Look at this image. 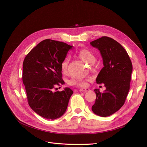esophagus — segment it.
<instances>
[{
    "mask_svg": "<svg viewBox=\"0 0 147 147\" xmlns=\"http://www.w3.org/2000/svg\"><path fill=\"white\" fill-rule=\"evenodd\" d=\"M80 91L81 92H88L89 91L90 89H88V88H81V89H80Z\"/></svg>",
    "mask_w": 147,
    "mask_h": 147,
    "instance_id": "esophagus-1",
    "label": "esophagus"
}]
</instances>
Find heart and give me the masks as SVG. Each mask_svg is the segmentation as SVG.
Masks as SVG:
<instances>
[{"mask_svg": "<svg viewBox=\"0 0 147 147\" xmlns=\"http://www.w3.org/2000/svg\"><path fill=\"white\" fill-rule=\"evenodd\" d=\"M75 56L80 60L90 64H93L96 61V58L95 55L93 52L87 49H83L79 50L75 53ZM69 60L68 58H66L63 60L61 64V71L64 74L67 73ZM67 83L69 86H74L78 87H84L86 86V83L84 80L77 78H72L68 81Z\"/></svg>", "mask_w": 147, "mask_h": 147, "instance_id": "1", "label": "heart"}]
</instances>
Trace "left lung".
I'll return each mask as SVG.
<instances>
[{
	"mask_svg": "<svg viewBox=\"0 0 147 147\" xmlns=\"http://www.w3.org/2000/svg\"><path fill=\"white\" fill-rule=\"evenodd\" d=\"M90 44L100 51L103 60L104 67L98 75L96 83H103L106 87L103 93L94 90L96 99L92 110L98 116L106 117L125 103L130 90L132 63L125 49L113 38L104 36Z\"/></svg>",
	"mask_w": 147,
	"mask_h": 147,
	"instance_id": "8db88e82",
	"label": "left lung"
}]
</instances>
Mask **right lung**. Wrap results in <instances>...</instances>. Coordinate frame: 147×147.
I'll use <instances>...</instances> for the list:
<instances>
[{"label": "right lung", "mask_w": 147, "mask_h": 147, "mask_svg": "<svg viewBox=\"0 0 147 147\" xmlns=\"http://www.w3.org/2000/svg\"><path fill=\"white\" fill-rule=\"evenodd\" d=\"M72 47L62 42L46 39L29 52L23 61L22 80L28 104L44 118L55 119L61 117L74 93L69 87L61 92H53L57 86L64 84L61 64Z\"/></svg>", "instance_id": "right-lung-1"}]
</instances>
